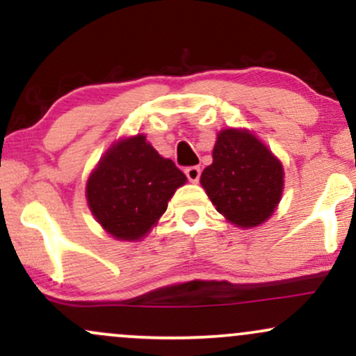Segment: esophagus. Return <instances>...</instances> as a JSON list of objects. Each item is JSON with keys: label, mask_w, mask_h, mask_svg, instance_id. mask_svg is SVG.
I'll use <instances>...</instances> for the list:
<instances>
[{"label": "esophagus", "mask_w": 356, "mask_h": 356, "mask_svg": "<svg viewBox=\"0 0 356 356\" xmlns=\"http://www.w3.org/2000/svg\"><path fill=\"white\" fill-rule=\"evenodd\" d=\"M186 175H187V179H189L191 182H197L199 177H201V167H197V165L187 167Z\"/></svg>", "instance_id": "obj_1"}]
</instances>
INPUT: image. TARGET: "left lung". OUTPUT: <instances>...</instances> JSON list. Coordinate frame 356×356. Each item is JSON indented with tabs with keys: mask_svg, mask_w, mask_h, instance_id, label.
Returning <instances> with one entry per match:
<instances>
[{
	"mask_svg": "<svg viewBox=\"0 0 356 356\" xmlns=\"http://www.w3.org/2000/svg\"><path fill=\"white\" fill-rule=\"evenodd\" d=\"M283 165L249 130L218 134L212 164L201 184L216 209L238 227H254L273 216L283 194Z\"/></svg>",
	"mask_w": 356,
	"mask_h": 356,
	"instance_id": "left-lung-1",
	"label": "left lung"
}]
</instances>
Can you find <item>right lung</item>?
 <instances>
[{
    "label": "right lung",
    "instance_id": "add662e5",
    "mask_svg": "<svg viewBox=\"0 0 356 356\" xmlns=\"http://www.w3.org/2000/svg\"><path fill=\"white\" fill-rule=\"evenodd\" d=\"M186 181L182 170L138 134L110 147L90 174L88 207L113 238L137 241L164 214Z\"/></svg>",
    "mask_w": 356,
    "mask_h": 356
}]
</instances>
